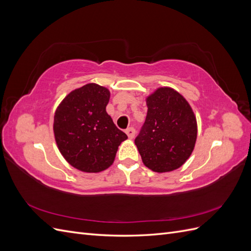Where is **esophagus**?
Returning <instances> with one entry per match:
<instances>
[{"label": "esophagus", "mask_w": 251, "mask_h": 251, "mask_svg": "<svg viewBox=\"0 0 251 251\" xmlns=\"http://www.w3.org/2000/svg\"><path fill=\"white\" fill-rule=\"evenodd\" d=\"M126 135H127V137L130 138V139H133L134 137H135V134H136V131H135V128L134 127H127L126 130Z\"/></svg>", "instance_id": "esophagus-1"}]
</instances>
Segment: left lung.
<instances>
[{
    "instance_id": "obj_1",
    "label": "left lung",
    "mask_w": 251,
    "mask_h": 251,
    "mask_svg": "<svg viewBox=\"0 0 251 251\" xmlns=\"http://www.w3.org/2000/svg\"><path fill=\"white\" fill-rule=\"evenodd\" d=\"M148 114L135 139L143 164L156 173L179 169L192 155L197 120L185 98L172 88H158L147 97Z\"/></svg>"
}]
</instances>
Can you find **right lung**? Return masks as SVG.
Wrapping results in <instances>:
<instances>
[{"mask_svg": "<svg viewBox=\"0 0 251 251\" xmlns=\"http://www.w3.org/2000/svg\"><path fill=\"white\" fill-rule=\"evenodd\" d=\"M109 100L107 88L87 83L68 94L55 111L53 132L58 150L81 172L107 170L127 138L105 111Z\"/></svg>", "mask_w": 251, "mask_h": 251, "instance_id": "right-lung-1", "label": "right lung"}]
</instances>
